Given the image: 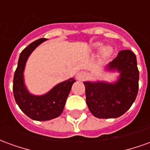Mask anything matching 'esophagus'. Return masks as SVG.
<instances>
[{"label":"esophagus","mask_w":150,"mask_h":150,"mask_svg":"<svg viewBox=\"0 0 150 150\" xmlns=\"http://www.w3.org/2000/svg\"><path fill=\"white\" fill-rule=\"evenodd\" d=\"M87 76H88V75H87V73L85 71H79L76 75V79L78 80H83V79L87 78Z\"/></svg>","instance_id":"1"}]
</instances>
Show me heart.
<instances>
[{"label":"heart","mask_w":150,"mask_h":150,"mask_svg":"<svg viewBox=\"0 0 150 150\" xmlns=\"http://www.w3.org/2000/svg\"><path fill=\"white\" fill-rule=\"evenodd\" d=\"M95 48L96 49H100L102 44L101 43H96L94 44ZM112 52V49L111 47H105L104 49L102 50V57L103 58H108L111 55V54Z\"/></svg>","instance_id":"1"}]
</instances>
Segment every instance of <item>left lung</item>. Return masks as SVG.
<instances>
[{"instance_id": "8db88e82", "label": "left lung", "mask_w": 150, "mask_h": 150, "mask_svg": "<svg viewBox=\"0 0 150 150\" xmlns=\"http://www.w3.org/2000/svg\"><path fill=\"white\" fill-rule=\"evenodd\" d=\"M107 69L120 72L116 83H83L89 110L96 117L103 119L116 118L125 113L135 101L139 88L137 58L131 50L120 51Z\"/></svg>"}]
</instances>
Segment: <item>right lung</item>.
Returning a JSON list of instances; mask_svg holds the SVG:
<instances>
[{
	"instance_id": "1",
	"label": "right lung",
	"mask_w": 150,
	"mask_h": 150,
	"mask_svg": "<svg viewBox=\"0 0 150 150\" xmlns=\"http://www.w3.org/2000/svg\"><path fill=\"white\" fill-rule=\"evenodd\" d=\"M46 40V38L36 40L21 51L13 85L14 99L21 110L32 120L39 121L52 120L61 115L72 84L75 82L74 78L69 79L56 85L48 93L42 96H34L27 91L23 77L25 62L32 51Z\"/></svg>"
}]
</instances>
